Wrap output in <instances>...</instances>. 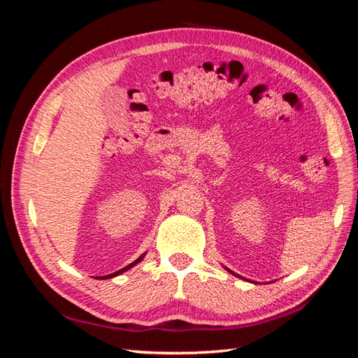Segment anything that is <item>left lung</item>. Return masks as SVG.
Masks as SVG:
<instances>
[{
	"instance_id": "obj_1",
	"label": "left lung",
	"mask_w": 358,
	"mask_h": 358,
	"mask_svg": "<svg viewBox=\"0 0 358 358\" xmlns=\"http://www.w3.org/2000/svg\"><path fill=\"white\" fill-rule=\"evenodd\" d=\"M229 272H230V270H229Z\"/></svg>"
}]
</instances>
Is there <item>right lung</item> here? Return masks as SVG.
<instances>
[{"mask_svg": "<svg viewBox=\"0 0 358 358\" xmlns=\"http://www.w3.org/2000/svg\"><path fill=\"white\" fill-rule=\"evenodd\" d=\"M145 257V254L143 255H140L137 259H136V262H133L131 264H128L127 267H124V268H121V270H117V272H115V273H110V275H107V276H101V279H107V278H113V276H116V275H121L122 272H125V270H128V268H131L133 266H136L137 263H140V262H142V258Z\"/></svg>", "mask_w": 358, "mask_h": 358, "instance_id": "obj_1", "label": "right lung"}]
</instances>
